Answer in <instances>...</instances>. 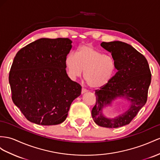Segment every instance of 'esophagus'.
<instances>
[{
    "label": "esophagus",
    "mask_w": 160,
    "mask_h": 160,
    "mask_svg": "<svg viewBox=\"0 0 160 160\" xmlns=\"http://www.w3.org/2000/svg\"><path fill=\"white\" fill-rule=\"evenodd\" d=\"M88 91L87 89H85V88H82V94H84V93H85V92H87Z\"/></svg>",
    "instance_id": "34e87169"
}]
</instances>
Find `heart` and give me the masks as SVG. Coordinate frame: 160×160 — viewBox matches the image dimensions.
Masks as SVG:
<instances>
[{"label": "heart", "instance_id": "obj_1", "mask_svg": "<svg viewBox=\"0 0 160 160\" xmlns=\"http://www.w3.org/2000/svg\"><path fill=\"white\" fill-rule=\"evenodd\" d=\"M65 63L72 79L80 77L84 70V79L92 88L107 85L112 78L115 69L112 57L104 55L90 44L82 45L76 55L69 54Z\"/></svg>", "mask_w": 160, "mask_h": 160}]
</instances>
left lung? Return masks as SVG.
Wrapping results in <instances>:
<instances>
[{
    "instance_id": "left-lung-1",
    "label": "left lung",
    "mask_w": 160,
    "mask_h": 160,
    "mask_svg": "<svg viewBox=\"0 0 160 160\" xmlns=\"http://www.w3.org/2000/svg\"><path fill=\"white\" fill-rule=\"evenodd\" d=\"M101 46L112 54L117 72L107 85L95 91L96 104L91 114L97 125L118 128L128 124L145 105L151 74L145 57L131 45L113 41L103 42ZM118 98L128 101V109L114 118L105 116L104 109Z\"/></svg>"
}]
</instances>
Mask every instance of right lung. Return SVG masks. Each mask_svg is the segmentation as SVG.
<instances>
[{"label":"right lung","instance_id":"right-lung-1","mask_svg":"<svg viewBox=\"0 0 160 160\" xmlns=\"http://www.w3.org/2000/svg\"><path fill=\"white\" fill-rule=\"evenodd\" d=\"M69 38H42L16 54L9 81L12 100L28 120L43 126L65 121L81 86L65 70V58L72 47Z\"/></svg>","mask_w":160,"mask_h":160}]
</instances>
